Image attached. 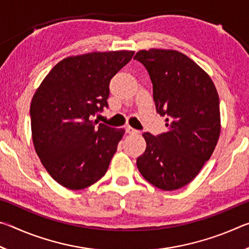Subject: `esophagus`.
<instances>
[{"label": "esophagus", "instance_id": "esophagus-1", "mask_svg": "<svg viewBox=\"0 0 249 249\" xmlns=\"http://www.w3.org/2000/svg\"><path fill=\"white\" fill-rule=\"evenodd\" d=\"M125 130L127 134H137L138 133V130H136L133 127H130V126H125Z\"/></svg>", "mask_w": 249, "mask_h": 249}]
</instances>
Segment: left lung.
I'll use <instances>...</instances> for the list:
<instances>
[{
  "mask_svg": "<svg viewBox=\"0 0 249 249\" xmlns=\"http://www.w3.org/2000/svg\"><path fill=\"white\" fill-rule=\"evenodd\" d=\"M136 59L153 82L157 113L168 130L144 133L145 153L137 158L142 176L172 191L190 183L212 156L221 133L220 100L212 79L195 61L171 49L140 50Z\"/></svg>",
  "mask_w": 249,
  "mask_h": 249,
  "instance_id": "obj_1",
  "label": "left lung"
}]
</instances>
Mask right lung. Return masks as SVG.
<instances>
[{
    "label": "right lung",
    "instance_id": "add662e5",
    "mask_svg": "<svg viewBox=\"0 0 249 249\" xmlns=\"http://www.w3.org/2000/svg\"><path fill=\"white\" fill-rule=\"evenodd\" d=\"M133 54L119 50L62 59L34 94V147L45 169L62 187L81 190L107 172L125 130L92 119L108 107L109 81Z\"/></svg>",
    "mask_w": 249,
    "mask_h": 249
}]
</instances>
